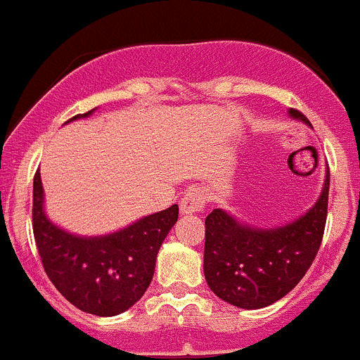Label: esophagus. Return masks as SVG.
<instances>
[{
	"label": "esophagus",
	"instance_id": "obj_1",
	"mask_svg": "<svg viewBox=\"0 0 360 360\" xmlns=\"http://www.w3.org/2000/svg\"><path fill=\"white\" fill-rule=\"evenodd\" d=\"M207 203V196L202 189L191 187L180 200V212L182 214H196L203 210Z\"/></svg>",
	"mask_w": 360,
	"mask_h": 360
}]
</instances>
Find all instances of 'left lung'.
I'll return each instance as SVG.
<instances>
[{
    "mask_svg": "<svg viewBox=\"0 0 360 360\" xmlns=\"http://www.w3.org/2000/svg\"><path fill=\"white\" fill-rule=\"evenodd\" d=\"M289 114L309 123L300 110L291 108ZM328 189L330 171H326L316 205L280 229H252L237 223L225 210L214 209L205 219L203 253V273L210 291L239 309H262L295 289L321 246Z\"/></svg>",
    "mask_w": 360,
    "mask_h": 360,
    "instance_id": "obj_1",
    "label": "left lung"
}]
</instances>
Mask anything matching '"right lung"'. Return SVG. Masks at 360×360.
Wrapping results in <instances>:
<instances>
[{"label":"right lung","mask_w":360,"mask_h":360,"mask_svg":"<svg viewBox=\"0 0 360 360\" xmlns=\"http://www.w3.org/2000/svg\"><path fill=\"white\" fill-rule=\"evenodd\" d=\"M176 219L178 205H171L110 236H71L46 217L41 173L34 176L32 226L42 268L58 292L87 314L115 316L139 302L153 278L160 245Z\"/></svg>","instance_id":"add662e5"}]
</instances>
